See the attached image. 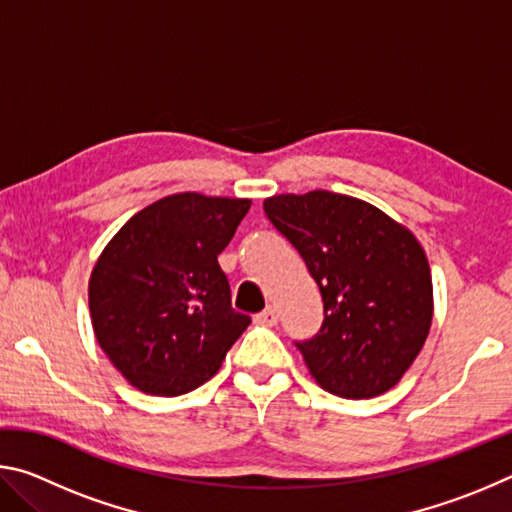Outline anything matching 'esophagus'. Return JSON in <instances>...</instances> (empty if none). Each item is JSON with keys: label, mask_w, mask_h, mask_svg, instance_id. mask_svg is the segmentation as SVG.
Instances as JSON below:
<instances>
[{"label": "esophagus", "mask_w": 512, "mask_h": 512, "mask_svg": "<svg viewBox=\"0 0 512 512\" xmlns=\"http://www.w3.org/2000/svg\"><path fill=\"white\" fill-rule=\"evenodd\" d=\"M255 323L257 325H264V327H273L277 323L275 307H266L264 311H259V314L255 316Z\"/></svg>", "instance_id": "obj_1"}]
</instances>
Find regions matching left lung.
I'll return each mask as SVG.
<instances>
[{
  "instance_id": "8db88e82",
  "label": "left lung",
  "mask_w": 512,
  "mask_h": 512,
  "mask_svg": "<svg viewBox=\"0 0 512 512\" xmlns=\"http://www.w3.org/2000/svg\"><path fill=\"white\" fill-rule=\"evenodd\" d=\"M323 298V325L296 341L320 386L345 400L393 388L427 341L429 262L404 225L359 198L316 189L264 201Z\"/></svg>"
}]
</instances>
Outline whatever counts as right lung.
Returning <instances> with one entry per match:
<instances>
[{
    "label": "right lung",
    "mask_w": 512,
    "mask_h": 512,
    "mask_svg": "<svg viewBox=\"0 0 512 512\" xmlns=\"http://www.w3.org/2000/svg\"><path fill=\"white\" fill-rule=\"evenodd\" d=\"M248 210V198L171 194L131 216L103 248L90 277L92 327L135 388L194 391L250 325L232 309L219 266Z\"/></svg>",
    "instance_id": "obj_1"
}]
</instances>
